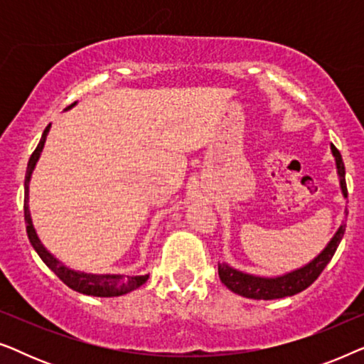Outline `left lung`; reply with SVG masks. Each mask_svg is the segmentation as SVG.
Segmentation results:
<instances>
[{"instance_id":"8db88e82","label":"left lung","mask_w":364,"mask_h":364,"mask_svg":"<svg viewBox=\"0 0 364 364\" xmlns=\"http://www.w3.org/2000/svg\"><path fill=\"white\" fill-rule=\"evenodd\" d=\"M331 154L335 157L338 177H340V187L343 192V197H348L346 188V178H345V164H343L341 154L338 149L331 144ZM348 213V212H346ZM346 223H343L338 228L335 235L328 245L323 248L318 257L313 258L310 263L303 265L296 270L288 272L285 275L280 277H257L250 275V273L235 270L227 263H218V277L223 285L228 290H232L237 295L253 298V300H277V298H285L296 295L311 285L313 282L320 277V273L325 270V267L330 263V260L335 255L338 245H340L343 235H345Z\"/></svg>"}]
</instances>
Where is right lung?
<instances>
[{
	"label": "right lung",
	"instance_id": "right-lung-1",
	"mask_svg": "<svg viewBox=\"0 0 364 364\" xmlns=\"http://www.w3.org/2000/svg\"><path fill=\"white\" fill-rule=\"evenodd\" d=\"M76 104V102H74ZM73 104V106H74ZM49 127L51 124L44 129L41 141H39L38 147L34 149V152L31 154L28 162V168H26V177H24V220H26V232H28V238L31 242V245L41 260L46 263V265L51 268V270L56 273L59 280H61L64 285H68L69 288H73L74 291L82 293V295H91V296H121L126 295V293L136 290L144 283L147 282L149 275H141V277H127L124 278V275H94V273H84V272H76L68 268L66 265H63L58 258H54L51 253L46 250V247L43 245L41 240H39L36 230L33 227V220H31V213H29V181H31V173L36 167V162L39 156H41V151L44 147V142H46Z\"/></svg>",
	"mask_w": 364,
	"mask_h": 364
}]
</instances>
